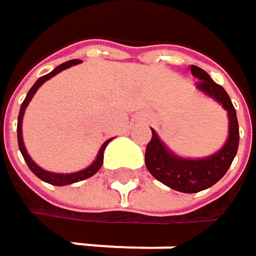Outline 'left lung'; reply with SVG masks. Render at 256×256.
Listing matches in <instances>:
<instances>
[{
	"mask_svg": "<svg viewBox=\"0 0 256 256\" xmlns=\"http://www.w3.org/2000/svg\"><path fill=\"white\" fill-rule=\"evenodd\" d=\"M191 74L198 78L196 82L197 88L216 99L227 110L230 134L224 148L216 154L202 160H186L172 154L152 130L151 140L145 150L146 169L157 180L180 192H198L215 185L230 169L238 148V122L230 96L202 68L191 65Z\"/></svg>",
	"mask_w": 256,
	"mask_h": 256,
	"instance_id": "obj_1",
	"label": "left lung"
}]
</instances>
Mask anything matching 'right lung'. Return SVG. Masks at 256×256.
<instances>
[{
	"label": "right lung",
	"instance_id": "1",
	"mask_svg": "<svg viewBox=\"0 0 256 256\" xmlns=\"http://www.w3.org/2000/svg\"><path fill=\"white\" fill-rule=\"evenodd\" d=\"M77 64H80V60H78V59L68 60V62L62 64V65H59L58 68H54L50 74H47V76H42L41 78H38V80H36V82H35V84L30 87V90L28 92L25 100H24V104H22V106H20V111H19V118H18V144H19V150H20V152H22V156H24V158H25L28 168L30 169V172H32L34 175H36V176L41 179V180L48 182V184H52V185H59V186H60V185H70V184H74V182H78V180H84V179L93 176V175L100 169V166H102V163H104V151H105V148H106V145L110 144V140H111V139H110V140H106V142L100 146V150H99V152H98L96 160H94V162H93L87 169L80 170V172H77V174H70V175L52 174V172H47V170L41 169L40 166H36V164L32 162V158L29 157V154L26 152V148H25V145H24V139H22V118H24V114H25V108L28 106L29 100L32 99V96L35 94V92L38 90V87H40L44 81H47V80H50L52 77H54L56 74H59L60 71H64V70H66V68H70V66H72V65H77Z\"/></svg>",
	"mask_w": 256,
	"mask_h": 256
}]
</instances>
